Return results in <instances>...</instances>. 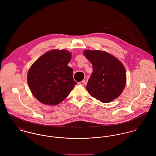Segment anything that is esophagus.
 <instances>
[{
  "label": "esophagus",
  "mask_w": 156,
  "mask_h": 156,
  "mask_svg": "<svg viewBox=\"0 0 156 156\" xmlns=\"http://www.w3.org/2000/svg\"><path fill=\"white\" fill-rule=\"evenodd\" d=\"M85 83V80H82V81L79 82V84H80V85H84Z\"/></svg>",
  "instance_id": "34e87169"
}]
</instances>
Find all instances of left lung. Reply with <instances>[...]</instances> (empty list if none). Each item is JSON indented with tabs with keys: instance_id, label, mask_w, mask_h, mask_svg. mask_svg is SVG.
<instances>
[{
	"instance_id": "obj_1",
	"label": "left lung",
	"mask_w": 156,
	"mask_h": 156,
	"mask_svg": "<svg viewBox=\"0 0 156 156\" xmlns=\"http://www.w3.org/2000/svg\"><path fill=\"white\" fill-rule=\"evenodd\" d=\"M93 72L87 85L90 95L102 103H109L122 92L126 83L122 64L109 53L100 50H85Z\"/></svg>"
}]
</instances>
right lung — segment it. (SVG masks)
<instances>
[{
  "label": "right lung",
  "mask_w": 156,
  "mask_h": 156,
  "mask_svg": "<svg viewBox=\"0 0 156 156\" xmlns=\"http://www.w3.org/2000/svg\"><path fill=\"white\" fill-rule=\"evenodd\" d=\"M71 53L65 50L45 53L30 68L27 83L34 96L45 105H56L63 101L77 84L73 69L67 64Z\"/></svg>",
  "instance_id": "right-lung-1"
}]
</instances>
